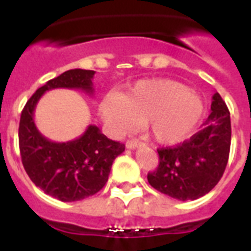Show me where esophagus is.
Instances as JSON below:
<instances>
[{"mask_svg":"<svg viewBox=\"0 0 251 251\" xmlns=\"http://www.w3.org/2000/svg\"><path fill=\"white\" fill-rule=\"evenodd\" d=\"M141 145H142V142H139L138 139H130V141L126 142V149H129V150L138 149Z\"/></svg>","mask_w":251,"mask_h":251,"instance_id":"34e87169","label":"esophagus"}]
</instances>
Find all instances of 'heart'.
<instances>
[{"instance_id": "b5f03b06", "label": "heart", "mask_w": 251, "mask_h": 251, "mask_svg": "<svg viewBox=\"0 0 251 251\" xmlns=\"http://www.w3.org/2000/svg\"><path fill=\"white\" fill-rule=\"evenodd\" d=\"M99 112L114 133L133 131L146 124L160 145H177L190 137L204 116L202 96L181 82L143 79L122 96L106 95Z\"/></svg>"}]
</instances>
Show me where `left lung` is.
<instances>
[{"mask_svg":"<svg viewBox=\"0 0 251 251\" xmlns=\"http://www.w3.org/2000/svg\"><path fill=\"white\" fill-rule=\"evenodd\" d=\"M230 116L216 92L203 129L176 147L159 149V167L147 176L150 185L178 201L210 193L226 171L230 150Z\"/></svg>","mask_w":251,"mask_h":251,"instance_id":"obj_1","label":"left lung"}]
</instances>
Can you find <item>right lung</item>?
I'll return each instance as SVG.
<instances>
[{
    "instance_id": "add662e5",
    "label": "right lung",
    "mask_w": 251,
    "mask_h": 251,
    "mask_svg": "<svg viewBox=\"0 0 251 251\" xmlns=\"http://www.w3.org/2000/svg\"><path fill=\"white\" fill-rule=\"evenodd\" d=\"M94 75V70L83 69L62 73L37 88L21 114L19 150L23 167L37 187L62 202H75L101 190L113 160L125 151V145L108 139L95 125L88 126L74 141H50L35 125V108L44 92L54 88H76L92 95Z\"/></svg>"
}]
</instances>
